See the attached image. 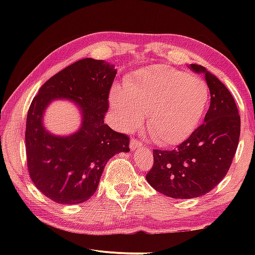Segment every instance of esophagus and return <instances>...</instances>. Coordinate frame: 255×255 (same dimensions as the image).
Instances as JSON below:
<instances>
[{
    "label": "esophagus",
    "mask_w": 255,
    "mask_h": 255,
    "mask_svg": "<svg viewBox=\"0 0 255 255\" xmlns=\"http://www.w3.org/2000/svg\"><path fill=\"white\" fill-rule=\"evenodd\" d=\"M139 147H141V141H139L138 139H135V138H133V139H131V141H130V149L133 150V149H137V148H139Z\"/></svg>",
    "instance_id": "34e87169"
}]
</instances>
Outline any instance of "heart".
Masks as SVG:
<instances>
[{"label":"heart","instance_id":"1","mask_svg":"<svg viewBox=\"0 0 255 255\" xmlns=\"http://www.w3.org/2000/svg\"><path fill=\"white\" fill-rule=\"evenodd\" d=\"M209 100L202 80L166 65L136 71L115 89L110 102L125 129H133L147 115L150 136L162 146L179 145L199 126Z\"/></svg>","mask_w":255,"mask_h":255}]
</instances>
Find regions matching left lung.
Segmentation results:
<instances>
[{
    "mask_svg": "<svg viewBox=\"0 0 255 255\" xmlns=\"http://www.w3.org/2000/svg\"><path fill=\"white\" fill-rule=\"evenodd\" d=\"M190 68L202 73L209 88L205 123L176 148L153 149L154 164L146 174L156 191L176 199L204 196L225 178L241 132V117L228 89L204 66L191 64Z\"/></svg>",
    "mask_w": 255,
    "mask_h": 255,
    "instance_id": "8db88e82",
    "label": "left lung"
}]
</instances>
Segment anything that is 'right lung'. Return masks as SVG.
<instances>
[{"label": "right lung", "instance_id": "obj_1", "mask_svg": "<svg viewBox=\"0 0 255 255\" xmlns=\"http://www.w3.org/2000/svg\"><path fill=\"white\" fill-rule=\"evenodd\" d=\"M115 65L93 58L77 60L46 82L30 105L25 125L29 175L41 193L57 204L86 201L98 188L107 162L129 152V137L105 124ZM68 98L80 107L82 126L70 136H56L42 125L45 107Z\"/></svg>", "mask_w": 255, "mask_h": 255}]
</instances>
